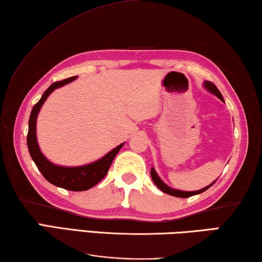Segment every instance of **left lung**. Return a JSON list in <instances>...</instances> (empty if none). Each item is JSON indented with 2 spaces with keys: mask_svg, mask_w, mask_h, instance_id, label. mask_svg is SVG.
I'll list each match as a JSON object with an SVG mask.
<instances>
[{
  "mask_svg": "<svg viewBox=\"0 0 262 262\" xmlns=\"http://www.w3.org/2000/svg\"><path fill=\"white\" fill-rule=\"evenodd\" d=\"M203 85H204L205 89H206L207 91H209L210 93L214 94L215 97L221 99V100H222L223 102H225V101H224V99H223L222 93L219 92V90L217 89V87H215L214 84H212V82H210V81H204V84H203ZM150 175H151V178H152V182H154V183H155V185L157 186V188H159V189L162 191V192L168 193V194H170V196H173V197H180V198H188V197H191V196H194V194H198V193L204 192L205 190L209 189L210 186H212V185L214 184V182L217 181V180H215L212 184L207 185V186H205V188H203V189H201V190H197V191H182V190H177V189L170 188L169 185L165 184L164 182L161 180L160 176L157 175V172L155 171V169H154V168H151Z\"/></svg>",
  "mask_w": 262,
  "mask_h": 262,
  "instance_id": "1",
  "label": "left lung"
}]
</instances>
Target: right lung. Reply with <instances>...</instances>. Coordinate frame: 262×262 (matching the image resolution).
Listing matches in <instances>:
<instances>
[{
	"instance_id": "add662e5",
	"label": "right lung",
	"mask_w": 262,
	"mask_h": 262,
	"mask_svg": "<svg viewBox=\"0 0 262 262\" xmlns=\"http://www.w3.org/2000/svg\"><path fill=\"white\" fill-rule=\"evenodd\" d=\"M76 77H71L64 79L61 81L53 82V84L45 91L39 99V101L34 106L31 111L30 118H29V130H28V149L30 152L32 161L35 162L37 168L40 171L41 175L44 176L45 180L50 183L58 186V188H63L70 191H85L89 190L98 184L103 177L108 172L110 167L113 162L116 154L119 152L120 149L122 148L124 143L119 144L118 147L114 148L113 150L107 152L105 156L101 159L92 162V163L79 165V167H64V165H58L50 162L44 154L40 151L38 141H37L36 135V122L37 116H38L39 111L44 102L49 98L53 91L59 89V87L68 85L73 80H76Z\"/></svg>"
}]
</instances>
